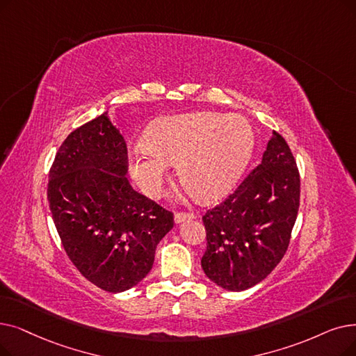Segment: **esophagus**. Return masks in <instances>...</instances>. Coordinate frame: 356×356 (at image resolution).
I'll use <instances>...</instances> for the list:
<instances>
[{
	"mask_svg": "<svg viewBox=\"0 0 356 356\" xmlns=\"http://www.w3.org/2000/svg\"><path fill=\"white\" fill-rule=\"evenodd\" d=\"M195 215L192 212H176L175 213V222L179 224V222H183L186 220H193Z\"/></svg>",
	"mask_w": 356,
	"mask_h": 356,
	"instance_id": "34e87169",
	"label": "esophagus"
}]
</instances>
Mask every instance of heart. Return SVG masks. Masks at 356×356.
I'll return each instance as SVG.
<instances>
[{
    "instance_id": "b5f03b06",
    "label": "heart",
    "mask_w": 356,
    "mask_h": 356,
    "mask_svg": "<svg viewBox=\"0 0 356 356\" xmlns=\"http://www.w3.org/2000/svg\"><path fill=\"white\" fill-rule=\"evenodd\" d=\"M253 144V128L241 115L170 116L151 128L145 144L131 151L129 168L143 192L157 197L167 181L168 165L179 163L184 186L199 199L212 200L233 188Z\"/></svg>"
}]
</instances>
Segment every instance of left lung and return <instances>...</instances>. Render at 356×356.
<instances>
[{"label":"left lung","instance_id":"1","mask_svg":"<svg viewBox=\"0 0 356 356\" xmlns=\"http://www.w3.org/2000/svg\"><path fill=\"white\" fill-rule=\"evenodd\" d=\"M298 207L297 161L282 135L273 132L261 163L202 216L205 275L228 291L264 281L286 253Z\"/></svg>","mask_w":356,"mask_h":356}]
</instances>
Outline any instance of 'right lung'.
Returning <instances> with one entry per match:
<instances>
[{
	"instance_id": "right-lung-1",
	"label": "right lung",
	"mask_w": 356,
	"mask_h": 356,
	"mask_svg": "<svg viewBox=\"0 0 356 356\" xmlns=\"http://www.w3.org/2000/svg\"><path fill=\"white\" fill-rule=\"evenodd\" d=\"M128 149L107 113L72 131L49 170L48 200L64 250L91 284L122 292L141 282L173 212L135 192Z\"/></svg>"
}]
</instances>
